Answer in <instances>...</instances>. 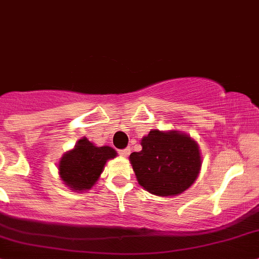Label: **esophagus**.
I'll list each match as a JSON object with an SVG mask.
<instances>
[{"label":"esophagus","instance_id":"esophagus-1","mask_svg":"<svg viewBox=\"0 0 259 259\" xmlns=\"http://www.w3.org/2000/svg\"><path fill=\"white\" fill-rule=\"evenodd\" d=\"M119 154H120V155H121V156H124V158H126V156L130 154V149H129V148L121 149V150H119Z\"/></svg>","mask_w":259,"mask_h":259}]
</instances>
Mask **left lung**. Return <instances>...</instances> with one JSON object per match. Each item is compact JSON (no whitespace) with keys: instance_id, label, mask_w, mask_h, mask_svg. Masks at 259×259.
Listing matches in <instances>:
<instances>
[{"instance_id":"1","label":"left lung","mask_w":259,"mask_h":259,"mask_svg":"<svg viewBox=\"0 0 259 259\" xmlns=\"http://www.w3.org/2000/svg\"><path fill=\"white\" fill-rule=\"evenodd\" d=\"M142 146V151H134L129 159L139 184L151 194L178 195L198 178L199 146L184 133L150 130Z\"/></svg>"}]
</instances>
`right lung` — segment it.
I'll return each instance as SVG.
<instances>
[{
    "mask_svg": "<svg viewBox=\"0 0 259 259\" xmlns=\"http://www.w3.org/2000/svg\"><path fill=\"white\" fill-rule=\"evenodd\" d=\"M115 156L116 151L110 146H95L86 138H82L72 150L67 151L60 159V177L74 192L91 189L103 173L106 161Z\"/></svg>",
    "mask_w": 259,
    "mask_h": 259,
    "instance_id": "add662e5",
    "label": "right lung"
}]
</instances>
